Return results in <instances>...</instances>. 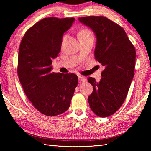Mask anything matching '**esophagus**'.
<instances>
[{
    "mask_svg": "<svg viewBox=\"0 0 151 151\" xmlns=\"http://www.w3.org/2000/svg\"><path fill=\"white\" fill-rule=\"evenodd\" d=\"M78 81L80 83H83L86 81V79L85 77L82 76H78Z\"/></svg>",
    "mask_w": 151,
    "mask_h": 151,
    "instance_id": "esophagus-1",
    "label": "esophagus"
}]
</instances>
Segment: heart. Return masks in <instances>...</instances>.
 Returning <instances> with one entry per match:
<instances>
[{
  "label": "heart",
  "mask_w": 151,
  "mask_h": 151,
  "mask_svg": "<svg viewBox=\"0 0 151 151\" xmlns=\"http://www.w3.org/2000/svg\"><path fill=\"white\" fill-rule=\"evenodd\" d=\"M79 37L80 40L81 39H85V38H88V37H93V34L90 30L88 29H84L80 32L79 33ZM66 38V36H64L62 38V42L65 41Z\"/></svg>",
  "instance_id": "obj_1"
}]
</instances>
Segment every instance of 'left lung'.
I'll return each instance as SVG.
<instances>
[{
	"instance_id": "8db88e82",
	"label": "left lung",
	"mask_w": 151,
	"mask_h": 151,
	"mask_svg": "<svg viewBox=\"0 0 151 151\" xmlns=\"http://www.w3.org/2000/svg\"><path fill=\"white\" fill-rule=\"evenodd\" d=\"M78 19L95 32V59L104 67L100 82L88 80L93 88L88 102L97 116L106 117L115 113L127 97L134 75L136 49L123 28L110 19L93 15Z\"/></svg>"
}]
</instances>
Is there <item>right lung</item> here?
<instances>
[{
    "mask_svg": "<svg viewBox=\"0 0 151 151\" xmlns=\"http://www.w3.org/2000/svg\"><path fill=\"white\" fill-rule=\"evenodd\" d=\"M75 18L46 17L26 32L19 47L17 75L27 98L47 116L66 111L78 83L74 73L52 71V60L60 53L62 37Z\"/></svg>",
    "mask_w": 151,
    "mask_h": 151,
    "instance_id": "obj_1",
    "label": "right lung"
}]
</instances>
